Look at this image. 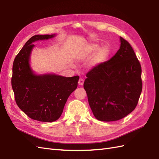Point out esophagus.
Returning a JSON list of instances; mask_svg holds the SVG:
<instances>
[{"mask_svg": "<svg viewBox=\"0 0 159 159\" xmlns=\"http://www.w3.org/2000/svg\"><path fill=\"white\" fill-rule=\"evenodd\" d=\"M84 83V80L83 79H80L79 80V85H83Z\"/></svg>", "mask_w": 159, "mask_h": 159, "instance_id": "obj_1", "label": "esophagus"}]
</instances>
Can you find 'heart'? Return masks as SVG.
<instances>
[{
  "label": "heart",
  "mask_w": 159,
  "mask_h": 159,
  "mask_svg": "<svg viewBox=\"0 0 159 159\" xmlns=\"http://www.w3.org/2000/svg\"><path fill=\"white\" fill-rule=\"evenodd\" d=\"M93 52V55L91 60L90 65L96 66L104 63L108 59L111 54V49L109 46L104 45L99 47L97 43H90L87 45L83 51V56L88 57Z\"/></svg>",
  "instance_id": "obj_1"
}]
</instances>
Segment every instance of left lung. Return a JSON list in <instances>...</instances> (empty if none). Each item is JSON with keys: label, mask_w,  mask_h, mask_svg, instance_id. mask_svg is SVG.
Instances as JSON below:
<instances>
[{"label": "left lung", "mask_w": 159, "mask_h": 159, "mask_svg": "<svg viewBox=\"0 0 159 159\" xmlns=\"http://www.w3.org/2000/svg\"><path fill=\"white\" fill-rule=\"evenodd\" d=\"M120 39L116 55L90 70L84 82L91 109L100 121L126 117L135 109L142 91L140 63L130 43Z\"/></svg>", "instance_id": "obj_1"}]
</instances>
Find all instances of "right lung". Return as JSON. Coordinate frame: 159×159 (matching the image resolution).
Listing matches in <instances>:
<instances>
[{
	"mask_svg": "<svg viewBox=\"0 0 159 159\" xmlns=\"http://www.w3.org/2000/svg\"><path fill=\"white\" fill-rule=\"evenodd\" d=\"M56 34L36 35L26 42L13 64L11 86L18 107L33 120L51 122L61 116L70 95L76 89L79 76L53 73L36 74L30 64L33 43L54 38Z\"/></svg>",
	"mask_w": 159,
	"mask_h": 159,
	"instance_id": "right-lung-1",
	"label": "right lung"
}]
</instances>
